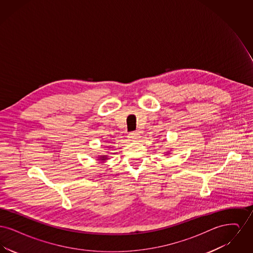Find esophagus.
Listing matches in <instances>:
<instances>
[{"label":"esophagus","instance_id":"obj_1","mask_svg":"<svg viewBox=\"0 0 253 253\" xmlns=\"http://www.w3.org/2000/svg\"><path fill=\"white\" fill-rule=\"evenodd\" d=\"M128 138H129V140H131V141H136V140H138V139L140 138V134L137 132H130V133L128 134Z\"/></svg>","mask_w":253,"mask_h":253}]
</instances>
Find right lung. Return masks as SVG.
<instances>
[{
  "label": "right lung",
  "mask_w": 253,
  "mask_h": 253,
  "mask_svg": "<svg viewBox=\"0 0 253 253\" xmlns=\"http://www.w3.org/2000/svg\"><path fill=\"white\" fill-rule=\"evenodd\" d=\"M108 159V156H100V157H97V160L99 161H105Z\"/></svg>",
  "instance_id": "right-lung-1"
}]
</instances>
